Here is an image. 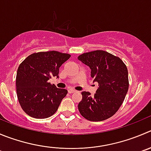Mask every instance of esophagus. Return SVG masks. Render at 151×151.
Returning <instances> with one entry per match:
<instances>
[{
    "instance_id": "1",
    "label": "esophagus",
    "mask_w": 151,
    "mask_h": 151,
    "mask_svg": "<svg viewBox=\"0 0 151 151\" xmlns=\"http://www.w3.org/2000/svg\"><path fill=\"white\" fill-rule=\"evenodd\" d=\"M76 90H73V89H70V90H68L69 93H76Z\"/></svg>"
}]
</instances>
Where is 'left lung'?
<instances>
[{
	"instance_id": "left-lung-1",
	"label": "left lung",
	"mask_w": 151,
	"mask_h": 151,
	"mask_svg": "<svg viewBox=\"0 0 151 151\" xmlns=\"http://www.w3.org/2000/svg\"><path fill=\"white\" fill-rule=\"evenodd\" d=\"M78 59L90 67V76L99 85L94 96L81 92L78 110L89 121L107 119L119 109L128 90L127 67L121 58L103 50L83 53Z\"/></svg>"
}]
</instances>
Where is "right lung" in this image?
I'll list each match as a JSON object with an SVG mask.
<instances>
[{"label":"right lung","mask_w":151,"mask_h":151,"mask_svg":"<svg viewBox=\"0 0 151 151\" xmlns=\"http://www.w3.org/2000/svg\"><path fill=\"white\" fill-rule=\"evenodd\" d=\"M58 51L35 52L25 58L18 68L16 91L21 108L29 116L46 119L58 110L67 94L49 80L58 77L59 67L70 58Z\"/></svg>","instance_id":"obj_1"}]
</instances>
